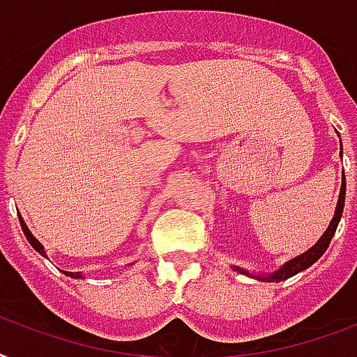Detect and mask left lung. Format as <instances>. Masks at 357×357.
<instances>
[{
  "instance_id": "1",
  "label": "left lung",
  "mask_w": 357,
  "mask_h": 357,
  "mask_svg": "<svg viewBox=\"0 0 357 357\" xmlns=\"http://www.w3.org/2000/svg\"><path fill=\"white\" fill-rule=\"evenodd\" d=\"M344 195H347V181H344V175H342L341 193H339V203H337L335 216H333V220H331L330 227L326 229V233L322 234V238H320L319 242H317V244L311 248V250L305 251V253H302V255L296 257V259L289 261L283 268H281V270L273 272L272 275H268V278H257L255 275V278L261 279V281H283V279H289V278H292V275H296L298 272H302V270H305V268L311 266L313 262L319 261L320 257H322V253L328 250V245H330L331 238H333V234H335V231H337V225H339V222H341L342 208H344ZM234 270L240 273H245V275H250V273L245 272V270H242V268H234Z\"/></svg>"
}]
</instances>
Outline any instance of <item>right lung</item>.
Listing matches in <instances>:
<instances>
[{
    "label": "right lung",
    "mask_w": 357,
    "mask_h": 357,
    "mask_svg": "<svg viewBox=\"0 0 357 357\" xmlns=\"http://www.w3.org/2000/svg\"><path fill=\"white\" fill-rule=\"evenodd\" d=\"M20 225H22V231H24V234H26L27 242H29V244H31L33 248H35L38 253H40V255L46 257V253H44V248L40 245V242H38V240L35 238L31 233H29V229H27V225L24 223V220H22V218H20ZM65 273H66V275H70V278H82V275H79V272H65Z\"/></svg>",
    "instance_id": "add662e5"
}]
</instances>
